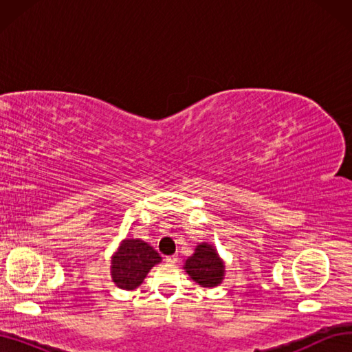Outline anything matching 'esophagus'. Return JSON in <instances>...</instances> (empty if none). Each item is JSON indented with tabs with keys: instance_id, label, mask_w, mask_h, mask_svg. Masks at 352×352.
Returning a JSON list of instances; mask_svg holds the SVG:
<instances>
[{
	"instance_id": "34e87169",
	"label": "esophagus",
	"mask_w": 352,
	"mask_h": 352,
	"mask_svg": "<svg viewBox=\"0 0 352 352\" xmlns=\"http://www.w3.org/2000/svg\"><path fill=\"white\" fill-rule=\"evenodd\" d=\"M166 261L168 264H176L177 263V257H176V255H170V257H166Z\"/></svg>"
}]
</instances>
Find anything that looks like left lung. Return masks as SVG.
<instances>
[{
  "mask_svg": "<svg viewBox=\"0 0 352 352\" xmlns=\"http://www.w3.org/2000/svg\"><path fill=\"white\" fill-rule=\"evenodd\" d=\"M184 269L190 279L204 287L219 286L225 278V263L219 257L212 245L202 242L195 248V252L188 257Z\"/></svg>",
  "mask_w": 352,
  "mask_h": 352,
  "instance_id": "left-lung-1",
  "label": "left lung"
}]
</instances>
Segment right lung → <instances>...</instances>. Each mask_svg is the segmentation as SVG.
Wrapping results in <instances>:
<instances>
[{"instance_id": "1", "label": "right lung", "mask_w": 352, "mask_h": 352, "mask_svg": "<svg viewBox=\"0 0 352 352\" xmlns=\"http://www.w3.org/2000/svg\"><path fill=\"white\" fill-rule=\"evenodd\" d=\"M158 252L141 239H124L111 258V278L120 289L132 291L140 286L155 264Z\"/></svg>"}]
</instances>
